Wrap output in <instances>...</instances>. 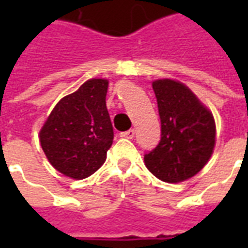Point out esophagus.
Wrapping results in <instances>:
<instances>
[{
	"label": "esophagus",
	"mask_w": 248,
	"mask_h": 248,
	"mask_svg": "<svg viewBox=\"0 0 248 248\" xmlns=\"http://www.w3.org/2000/svg\"><path fill=\"white\" fill-rule=\"evenodd\" d=\"M134 134H135V131L133 129H130V130H127V131H122V133H121V137H122V138H127V140H131V138H133V137H134Z\"/></svg>",
	"instance_id": "1"
}]
</instances>
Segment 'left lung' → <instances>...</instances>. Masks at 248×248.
<instances>
[{
    "label": "left lung",
    "mask_w": 248,
    "mask_h": 248,
    "mask_svg": "<svg viewBox=\"0 0 248 248\" xmlns=\"http://www.w3.org/2000/svg\"><path fill=\"white\" fill-rule=\"evenodd\" d=\"M161 140L145 154L146 167L163 182H183L202 170L215 146V121L197 95L174 79L153 82Z\"/></svg>",
    "instance_id": "obj_1"
}]
</instances>
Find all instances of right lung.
I'll return each instance as SVG.
<instances>
[{"label":"right lung","instance_id":"add662e5","mask_svg":"<svg viewBox=\"0 0 248 248\" xmlns=\"http://www.w3.org/2000/svg\"><path fill=\"white\" fill-rule=\"evenodd\" d=\"M108 81L89 79L57 103L40 131L51 166L73 179H83L106 161L114 131L106 108Z\"/></svg>","mask_w":248,"mask_h":248}]
</instances>
